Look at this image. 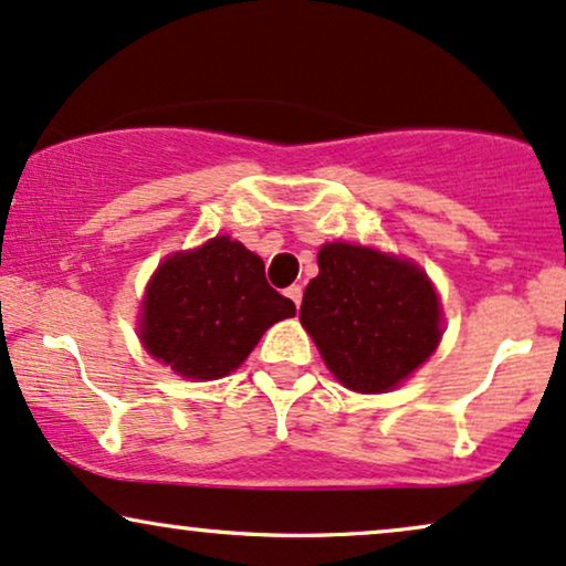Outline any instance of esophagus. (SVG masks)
Returning a JSON list of instances; mask_svg holds the SVG:
<instances>
[{
    "instance_id": "34e87169",
    "label": "esophagus",
    "mask_w": 566,
    "mask_h": 566,
    "mask_svg": "<svg viewBox=\"0 0 566 566\" xmlns=\"http://www.w3.org/2000/svg\"><path fill=\"white\" fill-rule=\"evenodd\" d=\"M285 296L291 298L296 306H302V296H304V289L302 285H291V289H285Z\"/></svg>"
}]
</instances>
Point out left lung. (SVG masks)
Returning <instances> with one entry per match:
<instances>
[{"instance_id":"8db88e82","label":"left lung","mask_w":566,"mask_h":566,"mask_svg":"<svg viewBox=\"0 0 566 566\" xmlns=\"http://www.w3.org/2000/svg\"><path fill=\"white\" fill-rule=\"evenodd\" d=\"M298 319L331 373L359 394H382L441 340V306L411 262L352 243H325Z\"/></svg>"}]
</instances>
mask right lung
Masks as SVG:
<instances>
[{"mask_svg": "<svg viewBox=\"0 0 566 566\" xmlns=\"http://www.w3.org/2000/svg\"><path fill=\"white\" fill-rule=\"evenodd\" d=\"M296 304L264 277V262L228 235L159 264L144 298L142 340L184 378L214 380L235 369L272 323Z\"/></svg>", "mask_w": 566, "mask_h": 566, "instance_id": "1", "label": "right lung"}]
</instances>
